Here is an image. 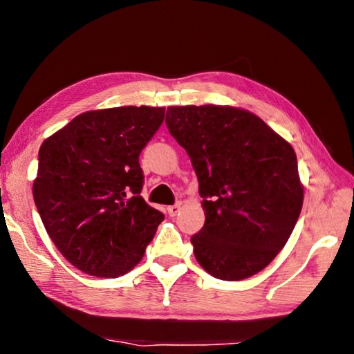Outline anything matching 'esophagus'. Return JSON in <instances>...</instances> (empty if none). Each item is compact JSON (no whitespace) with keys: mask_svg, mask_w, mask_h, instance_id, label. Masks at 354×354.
<instances>
[{"mask_svg":"<svg viewBox=\"0 0 354 354\" xmlns=\"http://www.w3.org/2000/svg\"><path fill=\"white\" fill-rule=\"evenodd\" d=\"M179 211H181V203H175V205L167 207V212H169L170 217H175Z\"/></svg>","mask_w":354,"mask_h":354,"instance_id":"34e87169","label":"esophagus"}]
</instances>
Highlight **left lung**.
I'll use <instances>...</instances> for the list:
<instances>
[{"label": "left lung", "instance_id": "1", "mask_svg": "<svg viewBox=\"0 0 354 354\" xmlns=\"http://www.w3.org/2000/svg\"><path fill=\"white\" fill-rule=\"evenodd\" d=\"M165 123L198 178L206 220L190 237L196 261L223 281L253 277L284 248L301 212L295 151L236 107H169Z\"/></svg>", "mask_w": 354, "mask_h": 354}]
</instances>
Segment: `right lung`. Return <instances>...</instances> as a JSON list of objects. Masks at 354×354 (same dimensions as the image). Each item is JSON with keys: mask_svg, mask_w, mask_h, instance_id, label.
<instances>
[{"mask_svg": "<svg viewBox=\"0 0 354 354\" xmlns=\"http://www.w3.org/2000/svg\"><path fill=\"white\" fill-rule=\"evenodd\" d=\"M164 115L148 106L84 112L41 143L35 206L57 250L84 273H128L164 220L140 196L139 164Z\"/></svg>", "mask_w": 354, "mask_h": 354, "instance_id": "right-lung-1", "label": "right lung"}]
</instances>
